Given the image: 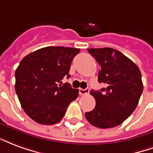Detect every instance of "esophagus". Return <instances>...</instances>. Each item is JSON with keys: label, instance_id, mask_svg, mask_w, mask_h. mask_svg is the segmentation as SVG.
Wrapping results in <instances>:
<instances>
[{"label": "esophagus", "instance_id": "obj_1", "mask_svg": "<svg viewBox=\"0 0 153 153\" xmlns=\"http://www.w3.org/2000/svg\"><path fill=\"white\" fill-rule=\"evenodd\" d=\"M89 92H90V88H86L85 90H83V89H80L79 90V94L81 95H86V94H89Z\"/></svg>", "mask_w": 153, "mask_h": 153}]
</instances>
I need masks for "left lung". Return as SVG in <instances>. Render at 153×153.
Wrapping results in <instances>:
<instances>
[{
	"mask_svg": "<svg viewBox=\"0 0 153 153\" xmlns=\"http://www.w3.org/2000/svg\"><path fill=\"white\" fill-rule=\"evenodd\" d=\"M88 52L100 66L99 82L107 87L90 91L96 105L85 113V118L98 128L117 126L139 103L143 90L140 70L132 60L112 48L88 49Z\"/></svg>",
	"mask_w": 153,
	"mask_h": 153,
	"instance_id": "obj_1",
	"label": "left lung"
}]
</instances>
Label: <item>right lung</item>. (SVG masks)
Masks as SVG:
<instances>
[{
    "label": "right lung",
    "mask_w": 153,
    "mask_h": 153,
    "mask_svg": "<svg viewBox=\"0 0 153 153\" xmlns=\"http://www.w3.org/2000/svg\"><path fill=\"white\" fill-rule=\"evenodd\" d=\"M79 52L76 48L49 46L21 60L15 71V91L24 112L33 121L42 125L58 123L78 97L77 89L59 83L70 76L71 63Z\"/></svg>",
    "instance_id": "obj_1"
}]
</instances>
